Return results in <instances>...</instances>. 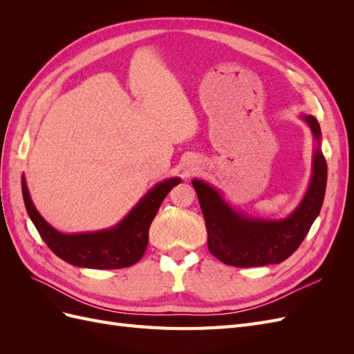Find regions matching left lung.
I'll use <instances>...</instances> for the list:
<instances>
[{
  "label": "left lung",
  "mask_w": 354,
  "mask_h": 354,
  "mask_svg": "<svg viewBox=\"0 0 354 354\" xmlns=\"http://www.w3.org/2000/svg\"><path fill=\"white\" fill-rule=\"evenodd\" d=\"M315 138L320 142V127L315 116H304ZM328 165L317 149L312 183L298 208L285 220H251L234 212L223 202L218 192L207 183L194 180L201 209L208 232V250L217 259L234 267L277 264L292 255L312 227L322 208L326 190Z\"/></svg>",
  "instance_id": "1"
}]
</instances>
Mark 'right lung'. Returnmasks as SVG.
Wrapping results in <instances>:
<instances>
[{"label":"right lung","mask_w":354,"mask_h":354,"mask_svg":"<svg viewBox=\"0 0 354 354\" xmlns=\"http://www.w3.org/2000/svg\"><path fill=\"white\" fill-rule=\"evenodd\" d=\"M178 183L180 178H169L156 185L116 227L81 234H63L39 216L30 201L25 177L22 194L26 211L39 236L62 260L88 269H122L136 264L143 257L149 227L168 192Z\"/></svg>","instance_id":"right-lung-1"}]
</instances>
